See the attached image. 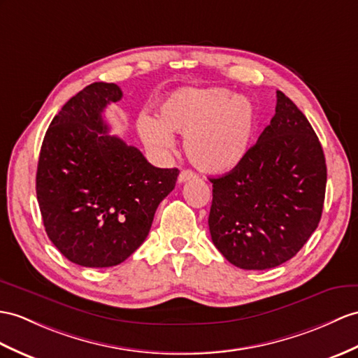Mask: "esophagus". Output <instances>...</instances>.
Wrapping results in <instances>:
<instances>
[{"mask_svg":"<svg viewBox=\"0 0 358 358\" xmlns=\"http://www.w3.org/2000/svg\"><path fill=\"white\" fill-rule=\"evenodd\" d=\"M197 174L194 171L191 170H182L180 174H179V184H182V182H187V180H191V179H196Z\"/></svg>","mask_w":358,"mask_h":358,"instance_id":"obj_1","label":"esophagus"}]
</instances>
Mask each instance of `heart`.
Listing matches in <instances>:
<instances>
[{
    "label": "heart",
    "instance_id": "b5f03b06",
    "mask_svg": "<svg viewBox=\"0 0 358 358\" xmlns=\"http://www.w3.org/2000/svg\"><path fill=\"white\" fill-rule=\"evenodd\" d=\"M255 130V104L222 88L173 91L158 104L156 120L138 121V134L147 149L167 153L174 144L171 134H182L191 164L213 174L229 171L245 159Z\"/></svg>",
    "mask_w": 358,
    "mask_h": 358
}]
</instances>
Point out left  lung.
<instances>
[{"mask_svg":"<svg viewBox=\"0 0 358 358\" xmlns=\"http://www.w3.org/2000/svg\"><path fill=\"white\" fill-rule=\"evenodd\" d=\"M213 182L209 232L231 264L266 270L293 258L316 231L327 188L319 138L276 91L275 115L237 167Z\"/></svg>","mask_w":358,"mask_h":358,"instance_id":"1","label":"left lung"}]
</instances>
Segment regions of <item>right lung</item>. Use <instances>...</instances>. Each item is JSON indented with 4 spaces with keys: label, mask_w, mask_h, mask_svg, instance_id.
Masks as SVG:
<instances>
[{
    "label": "right lung",
    "mask_w": 358,
    "mask_h": 358,
    "mask_svg": "<svg viewBox=\"0 0 358 358\" xmlns=\"http://www.w3.org/2000/svg\"><path fill=\"white\" fill-rule=\"evenodd\" d=\"M123 97L95 82L69 99L41 147L36 196L51 243L71 263L112 267L149 235L156 208L179 176L158 169L136 147L108 134L103 112Z\"/></svg>",
    "instance_id": "add662e5"
}]
</instances>
